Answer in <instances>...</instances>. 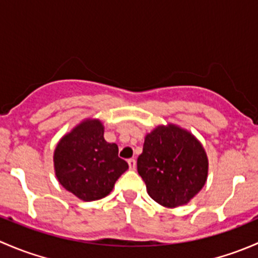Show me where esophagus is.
Wrapping results in <instances>:
<instances>
[{
    "mask_svg": "<svg viewBox=\"0 0 258 258\" xmlns=\"http://www.w3.org/2000/svg\"><path fill=\"white\" fill-rule=\"evenodd\" d=\"M127 162H128V166L131 170H135V168H136V160H135V158H130Z\"/></svg>",
    "mask_w": 258,
    "mask_h": 258,
    "instance_id": "esophagus-1",
    "label": "esophagus"
}]
</instances>
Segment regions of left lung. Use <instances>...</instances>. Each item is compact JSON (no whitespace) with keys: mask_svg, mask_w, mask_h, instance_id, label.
Segmentation results:
<instances>
[{"mask_svg":"<svg viewBox=\"0 0 258 258\" xmlns=\"http://www.w3.org/2000/svg\"><path fill=\"white\" fill-rule=\"evenodd\" d=\"M137 171L151 199L162 206L177 207L205 186L209 161L189 132L173 124L158 126L146 136Z\"/></svg>","mask_w":258,"mask_h":258,"instance_id":"1","label":"left lung"}]
</instances>
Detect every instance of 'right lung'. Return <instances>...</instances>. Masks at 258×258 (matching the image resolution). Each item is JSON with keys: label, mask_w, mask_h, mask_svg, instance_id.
Masks as SVG:
<instances>
[{"label": "right lung", "mask_w": 258, "mask_h": 258, "mask_svg": "<svg viewBox=\"0 0 258 258\" xmlns=\"http://www.w3.org/2000/svg\"><path fill=\"white\" fill-rule=\"evenodd\" d=\"M53 161L59 183L83 201L107 196L114 182L128 170V163L118 157L117 145L105 141L98 119L82 122L62 137Z\"/></svg>", "instance_id": "add662e5"}]
</instances>
